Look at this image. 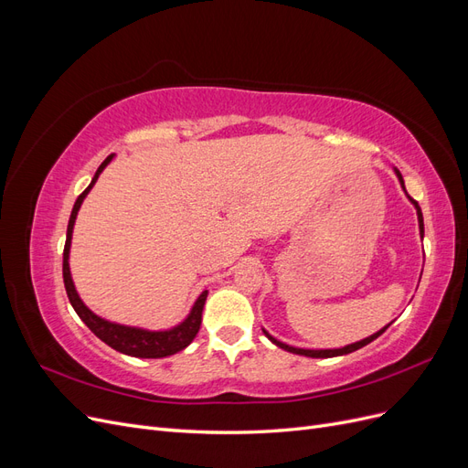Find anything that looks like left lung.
I'll use <instances>...</instances> for the list:
<instances>
[{"label":"left lung","mask_w":468,"mask_h":468,"mask_svg":"<svg viewBox=\"0 0 468 468\" xmlns=\"http://www.w3.org/2000/svg\"><path fill=\"white\" fill-rule=\"evenodd\" d=\"M394 172H396V177H399V181H400V186H402V189L406 191V187H404V179H402V174L399 172V169L394 167ZM408 195V193H406ZM408 199L412 201V205L416 207V212H418V222H420V232L423 234V217H421V208H420V205H418V201H414L412 197L408 195ZM388 328V325H387ZM387 328H382V330H378L377 334H373V335H369V337H365V339H361V342H356V344H349V346H346V347H339V349H301V347H292V346H287V344H282V342H279V339H275L271 334H267L265 330H263V334L271 339V342L277 346V347H281V349H285V351H291V353H296V356H304V357H337V356H347V353H351V351H357V349H361V347H365L367 344H371L373 339H377L382 332H385Z\"/></svg>","instance_id":"8db88e82"}]
</instances>
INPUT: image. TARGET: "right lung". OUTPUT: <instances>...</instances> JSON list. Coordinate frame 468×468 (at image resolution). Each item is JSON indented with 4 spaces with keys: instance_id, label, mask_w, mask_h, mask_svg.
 Returning <instances> with one entry per match:
<instances>
[{
    "instance_id": "add662e5",
    "label": "right lung",
    "mask_w": 468,
    "mask_h": 468,
    "mask_svg": "<svg viewBox=\"0 0 468 468\" xmlns=\"http://www.w3.org/2000/svg\"><path fill=\"white\" fill-rule=\"evenodd\" d=\"M112 160V154L107 155L105 162L97 167V172L91 179V183L88 186V189L83 191L72 208V215H69L68 220V232H66V246H64V263H62V275H64V287L68 292V299L72 303L74 310L78 313V316L83 320V324L88 328L105 342L109 347L117 349L124 356L131 357H143V359H160V357H167L174 356V353L186 349L199 332L201 328V320H203V306L207 301V291H203L199 294V299L195 301L189 316L183 320L181 324L174 325L169 330H160V332H152V330H143V328H134V325H122L117 322H109L101 316L93 314L91 310L83 304V301L80 299V294L74 287L72 281V273H69V246H72V232H74V222L78 217V210L86 199V195L91 191V187L95 186L97 177L101 176L103 169L109 165V162Z\"/></svg>"
}]
</instances>
